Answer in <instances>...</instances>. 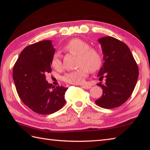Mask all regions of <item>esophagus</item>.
I'll return each instance as SVG.
<instances>
[{"label": "esophagus", "mask_w": 150, "mask_h": 150, "mask_svg": "<svg viewBox=\"0 0 150 150\" xmlns=\"http://www.w3.org/2000/svg\"><path fill=\"white\" fill-rule=\"evenodd\" d=\"M82 87L84 89H90L91 88V86L90 85H83Z\"/></svg>", "instance_id": "esophagus-1"}]
</instances>
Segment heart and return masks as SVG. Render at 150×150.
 <instances>
[{"mask_svg":"<svg viewBox=\"0 0 150 150\" xmlns=\"http://www.w3.org/2000/svg\"><path fill=\"white\" fill-rule=\"evenodd\" d=\"M66 51L78 55V69L66 73L62 80L71 84H81L84 82L89 72H96L102 64V57L98 49L90 47V44L78 38L71 39L63 47ZM51 65L55 70H59L62 67L61 57L58 52L52 55Z\"/></svg>","mask_w":150,"mask_h":150,"instance_id":"obj_1","label":"heart"}]
</instances>
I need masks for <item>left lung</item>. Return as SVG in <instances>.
I'll return each instance as SVG.
<instances>
[{"label":"left lung","instance_id":"8db88e82","mask_svg":"<svg viewBox=\"0 0 150 150\" xmlns=\"http://www.w3.org/2000/svg\"><path fill=\"white\" fill-rule=\"evenodd\" d=\"M103 54V63L99 72L98 83L103 94L95 101L104 109L122 105L132 95L137 82L139 70L130 49L122 41L112 37L98 39Z\"/></svg>","mask_w":150,"mask_h":150}]
</instances>
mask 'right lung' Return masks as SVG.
I'll use <instances>...</instances> for the list:
<instances>
[{
	"label": "right lung",
	"instance_id": "1",
	"mask_svg": "<svg viewBox=\"0 0 150 150\" xmlns=\"http://www.w3.org/2000/svg\"><path fill=\"white\" fill-rule=\"evenodd\" d=\"M55 49L49 40L30 45L21 52L13 68V79L20 98L33 111L52 114L64 105L67 88H56L46 81L51 72V59Z\"/></svg>",
	"mask_w": 150,
	"mask_h": 150
}]
</instances>
